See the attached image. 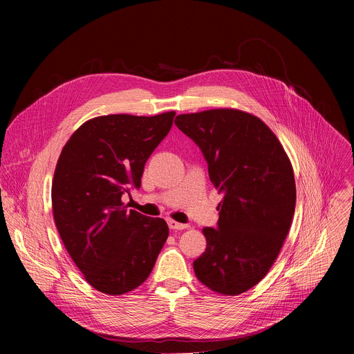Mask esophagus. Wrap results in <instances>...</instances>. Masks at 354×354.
Segmentation results:
<instances>
[{
  "mask_svg": "<svg viewBox=\"0 0 354 354\" xmlns=\"http://www.w3.org/2000/svg\"><path fill=\"white\" fill-rule=\"evenodd\" d=\"M168 225H169L171 230H186V228H189L187 224H182V223H178V221H174V220H169Z\"/></svg>",
  "mask_w": 354,
  "mask_h": 354,
  "instance_id": "obj_1",
  "label": "esophagus"
}]
</instances>
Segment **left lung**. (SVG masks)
I'll use <instances>...</instances> for the list:
<instances>
[{
  "instance_id": "1",
  "label": "left lung",
  "mask_w": 354,
  "mask_h": 354,
  "mask_svg": "<svg viewBox=\"0 0 354 354\" xmlns=\"http://www.w3.org/2000/svg\"><path fill=\"white\" fill-rule=\"evenodd\" d=\"M175 124L201 149L223 200L217 228L206 227L196 277L210 290L238 295L257 286L277 259L295 210L291 162L274 133L238 109L179 115Z\"/></svg>"
}]
</instances>
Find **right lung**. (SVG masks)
Masks as SVG:
<instances>
[{"label": "right lung", "instance_id": "add662e5", "mask_svg": "<svg viewBox=\"0 0 354 354\" xmlns=\"http://www.w3.org/2000/svg\"><path fill=\"white\" fill-rule=\"evenodd\" d=\"M174 118H93L63 147L52 185L55 223L68 255L100 292L120 295L141 286L168 238L165 220L127 210L122 197L141 186L144 165Z\"/></svg>", "mask_w": 354, "mask_h": 354}]
</instances>
